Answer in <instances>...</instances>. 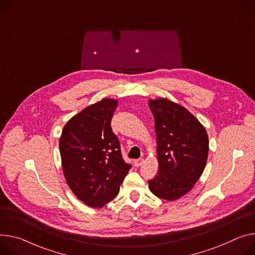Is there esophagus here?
<instances>
[{"mask_svg":"<svg viewBox=\"0 0 255 255\" xmlns=\"http://www.w3.org/2000/svg\"><path fill=\"white\" fill-rule=\"evenodd\" d=\"M143 163H144V159L143 158H138V159H135L133 161V164H134L135 167H140V166L143 165Z\"/></svg>","mask_w":255,"mask_h":255,"instance_id":"1","label":"esophagus"}]
</instances>
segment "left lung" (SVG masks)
<instances>
[{
    "label": "left lung",
    "mask_w": 255,
    "mask_h": 255,
    "mask_svg": "<svg viewBox=\"0 0 255 255\" xmlns=\"http://www.w3.org/2000/svg\"><path fill=\"white\" fill-rule=\"evenodd\" d=\"M148 105L154 116L158 161L148 187L155 196L174 201L188 193L204 171L207 132L187 109L169 99L149 100Z\"/></svg>",
    "instance_id": "left-lung-1"
}]
</instances>
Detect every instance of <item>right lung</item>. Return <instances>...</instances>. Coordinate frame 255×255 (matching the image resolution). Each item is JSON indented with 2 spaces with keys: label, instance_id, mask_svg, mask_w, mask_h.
I'll use <instances>...</instances> for the list:
<instances>
[{
  "label": "right lung",
  "instance_id": "add662e5",
  "mask_svg": "<svg viewBox=\"0 0 255 255\" xmlns=\"http://www.w3.org/2000/svg\"><path fill=\"white\" fill-rule=\"evenodd\" d=\"M118 100L103 99L69 120L59 139L63 174L74 195L90 207L113 200L131 166L111 128Z\"/></svg>",
  "mask_w": 255,
  "mask_h": 255
}]
</instances>
